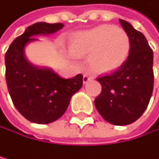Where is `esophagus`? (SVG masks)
I'll return each instance as SVG.
<instances>
[{
	"label": "esophagus",
	"mask_w": 159,
	"mask_h": 159,
	"mask_svg": "<svg viewBox=\"0 0 159 159\" xmlns=\"http://www.w3.org/2000/svg\"><path fill=\"white\" fill-rule=\"evenodd\" d=\"M93 78L90 75H87V74H85L84 75V79H83V81H84V84H86L87 81H89V80H91Z\"/></svg>",
	"instance_id": "1"
}]
</instances>
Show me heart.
Segmentation results:
<instances>
[{
	"instance_id": "obj_1",
	"label": "heart",
	"mask_w": 159,
	"mask_h": 159,
	"mask_svg": "<svg viewBox=\"0 0 159 159\" xmlns=\"http://www.w3.org/2000/svg\"><path fill=\"white\" fill-rule=\"evenodd\" d=\"M70 48L75 56L90 55L91 68L105 73L124 63L129 54L130 40L122 28L106 24L75 34Z\"/></svg>"
}]
</instances>
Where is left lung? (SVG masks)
Returning <instances> with one entry per match:
<instances>
[{
    "mask_svg": "<svg viewBox=\"0 0 159 159\" xmlns=\"http://www.w3.org/2000/svg\"><path fill=\"white\" fill-rule=\"evenodd\" d=\"M130 40L127 60L113 73L97 79L102 90L94 100L97 111L108 123H134L147 109L153 89V53L144 35L119 19Z\"/></svg>",
    "mask_w": 159,
    "mask_h": 159,
    "instance_id": "left-lung-1",
    "label": "left lung"
}]
</instances>
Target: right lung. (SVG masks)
I'll return each mask as SVG.
<instances>
[{
    "label": "right lung",
    "mask_w": 159,
    "mask_h": 159,
    "mask_svg": "<svg viewBox=\"0 0 159 159\" xmlns=\"http://www.w3.org/2000/svg\"><path fill=\"white\" fill-rule=\"evenodd\" d=\"M63 26V23L36 22L13 40L6 53V80L13 105L33 123L49 124L58 120L83 86L80 74L65 80L50 68L31 64L25 56L26 45L38 40L35 36L53 34Z\"/></svg>",
    "instance_id": "obj_1"
}]
</instances>
